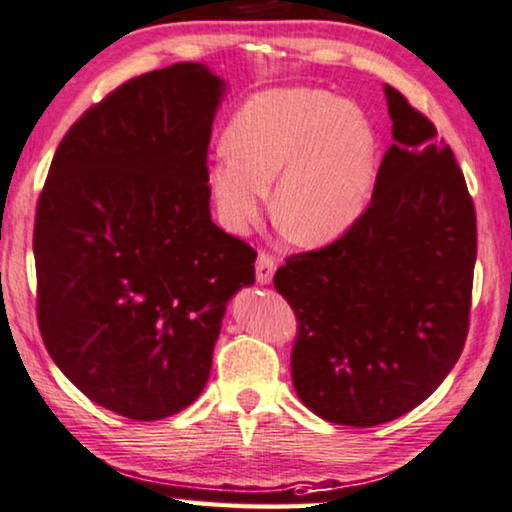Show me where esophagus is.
I'll return each instance as SVG.
<instances>
[{
    "label": "esophagus",
    "mask_w": 512,
    "mask_h": 512,
    "mask_svg": "<svg viewBox=\"0 0 512 512\" xmlns=\"http://www.w3.org/2000/svg\"><path fill=\"white\" fill-rule=\"evenodd\" d=\"M274 270H277V263H274V258L270 254H265V251H261V254H258V258H256V281H258V284H263V286L272 284Z\"/></svg>",
    "instance_id": "34e87169"
}]
</instances>
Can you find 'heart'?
<instances>
[{"mask_svg":"<svg viewBox=\"0 0 512 512\" xmlns=\"http://www.w3.org/2000/svg\"><path fill=\"white\" fill-rule=\"evenodd\" d=\"M207 187L228 231L244 233L272 207L281 231L323 247L358 224L376 187V133L351 101L314 87H277L244 103Z\"/></svg>","mask_w":512,"mask_h":512,"instance_id":"obj_1","label":"heart"}]
</instances>
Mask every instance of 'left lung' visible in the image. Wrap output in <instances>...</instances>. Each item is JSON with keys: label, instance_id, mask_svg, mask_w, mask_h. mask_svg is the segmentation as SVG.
I'll use <instances>...</instances> for the list:
<instances>
[{"label": "left lung", "instance_id": "1", "mask_svg": "<svg viewBox=\"0 0 512 512\" xmlns=\"http://www.w3.org/2000/svg\"><path fill=\"white\" fill-rule=\"evenodd\" d=\"M395 143L372 203L328 247L291 256L274 288L298 316L302 404L348 427L390 422L432 395L469 332L476 210L434 124L383 85Z\"/></svg>", "mask_w": 512, "mask_h": 512}]
</instances>
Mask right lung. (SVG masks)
I'll return each instance as SVG.
<instances>
[{
	"mask_svg": "<svg viewBox=\"0 0 512 512\" xmlns=\"http://www.w3.org/2000/svg\"><path fill=\"white\" fill-rule=\"evenodd\" d=\"M226 80L180 62L124 83L59 143L34 226L50 358L103 409L175 416L201 395L256 251L210 214L207 143Z\"/></svg>",
	"mask_w": 512,
	"mask_h": 512,
	"instance_id": "right-lung-1",
	"label": "right lung"
}]
</instances>
